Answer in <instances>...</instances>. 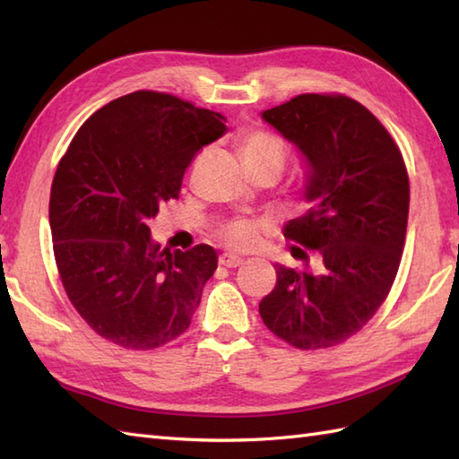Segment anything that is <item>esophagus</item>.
<instances>
[{
    "label": "esophagus",
    "instance_id": "1",
    "mask_svg": "<svg viewBox=\"0 0 459 459\" xmlns=\"http://www.w3.org/2000/svg\"><path fill=\"white\" fill-rule=\"evenodd\" d=\"M219 264L224 266V268H237V266L242 264V258L235 256V255H222L219 258Z\"/></svg>",
    "mask_w": 459,
    "mask_h": 459
}]
</instances>
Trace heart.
<instances>
[{
	"label": "heart",
	"mask_w": 459,
	"mask_h": 459,
	"mask_svg": "<svg viewBox=\"0 0 459 459\" xmlns=\"http://www.w3.org/2000/svg\"><path fill=\"white\" fill-rule=\"evenodd\" d=\"M238 148L250 173L255 171H274L281 173L286 165V148L276 135L264 130L247 132L238 142ZM258 227L250 221H235L222 229V240L230 248H245L255 242Z\"/></svg>",
	"instance_id": "1"
}]
</instances>
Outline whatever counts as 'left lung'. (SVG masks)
<instances>
[{
	"label": "left lung",
	"instance_id": "8db88e82",
	"mask_svg": "<svg viewBox=\"0 0 459 459\" xmlns=\"http://www.w3.org/2000/svg\"><path fill=\"white\" fill-rule=\"evenodd\" d=\"M262 120L304 158L309 209L284 227L306 266H276L260 317L298 349L335 347L375 316L396 278L411 204L403 153L349 96L299 94Z\"/></svg>",
	"mask_w": 459,
	"mask_h": 459
}]
</instances>
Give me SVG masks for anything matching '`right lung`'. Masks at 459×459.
Wrapping results in <instances>:
<instances>
[{
	"mask_svg": "<svg viewBox=\"0 0 459 459\" xmlns=\"http://www.w3.org/2000/svg\"><path fill=\"white\" fill-rule=\"evenodd\" d=\"M227 118L178 96L138 91L96 110L58 163L53 250L74 309L124 349H155L189 327L217 252L160 248L150 221L178 199L183 173Z\"/></svg>",
	"mask_w": 459,
	"mask_h": 459,
	"instance_id": "right-lung-1",
	"label": "right lung"
}]
</instances>
